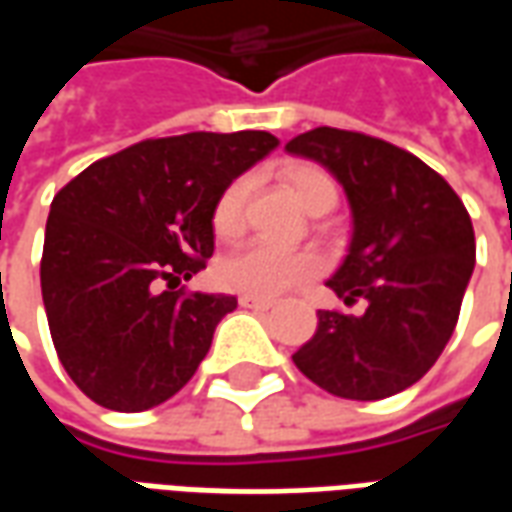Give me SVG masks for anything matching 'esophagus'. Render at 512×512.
Segmentation results:
<instances>
[{
    "label": "esophagus",
    "mask_w": 512,
    "mask_h": 512,
    "mask_svg": "<svg viewBox=\"0 0 512 512\" xmlns=\"http://www.w3.org/2000/svg\"><path fill=\"white\" fill-rule=\"evenodd\" d=\"M238 304H241V307H246V310H271V307H274V299H257V296H241V299H238Z\"/></svg>",
    "instance_id": "obj_1"
}]
</instances>
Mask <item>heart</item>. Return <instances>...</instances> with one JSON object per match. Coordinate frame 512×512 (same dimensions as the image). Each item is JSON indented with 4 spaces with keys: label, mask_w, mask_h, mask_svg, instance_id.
<instances>
[{
    "label": "heart",
    "mask_w": 512,
    "mask_h": 512,
    "mask_svg": "<svg viewBox=\"0 0 512 512\" xmlns=\"http://www.w3.org/2000/svg\"><path fill=\"white\" fill-rule=\"evenodd\" d=\"M288 189L293 197L312 211L318 202L337 200V186L329 178V172L315 164H299L285 172ZM249 194V180H233L227 189L219 194L213 205V233L222 241H233L244 227V205ZM318 271V260L307 252H288L271 244H249L227 255L216 266V279L219 285L233 293L244 296H257V299H271L285 290L296 288L304 279H310Z\"/></svg>",
    "instance_id": "heart-1"
}]
</instances>
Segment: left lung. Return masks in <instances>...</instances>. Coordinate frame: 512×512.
I'll return each instance as SVG.
<instances>
[{"label": "left lung", "mask_w": 512, "mask_h": 512, "mask_svg": "<svg viewBox=\"0 0 512 512\" xmlns=\"http://www.w3.org/2000/svg\"><path fill=\"white\" fill-rule=\"evenodd\" d=\"M343 183L354 235L326 282L351 307L318 310V329L293 362L345 400L397 395L436 365L450 343L474 271V230L461 197L425 161L376 136L312 128L285 145Z\"/></svg>", "instance_id": "8db88e82"}]
</instances>
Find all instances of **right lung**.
I'll return each instance as SVG.
<instances>
[{
    "label": "right lung",
    "mask_w": 512,
    "mask_h": 512,
    "mask_svg": "<svg viewBox=\"0 0 512 512\" xmlns=\"http://www.w3.org/2000/svg\"><path fill=\"white\" fill-rule=\"evenodd\" d=\"M279 139L268 131L145 139L101 158L51 202L40 290L65 373L112 411L189 384L238 301L178 285L213 255V205Z\"/></svg>",
    "instance_id": "obj_1"
}]
</instances>
